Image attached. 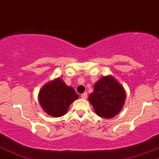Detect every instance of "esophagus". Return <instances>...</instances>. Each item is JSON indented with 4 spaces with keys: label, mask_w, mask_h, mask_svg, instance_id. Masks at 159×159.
<instances>
[{
    "label": "esophagus",
    "mask_w": 159,
    "mask_h": 159,
    "mask_svg": "<svg viewBox=\"0 0 159 159\" xmlns=\"http://www.w3.org/2000/svg\"><path fill=\"white\" fill-rule=\"evenodd\" d=\"M81 98H83V99H86L87 97H88V96H87V93H82L81 95Z\"/></svg>",
    "instance_id": "1"
}]
</instances>
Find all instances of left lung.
I'll return each mask as SVG.
<instances>
[{"instance_id": "1", "label": "left lung", "mask_w": 159, "mask_h": 159, "mask_svg": "<svg viewBox=\"0 0 159 159\" xmlns=\"http://www.w3.org/2000/svg\"><path fill=\"white\" fill-rule=\"evenodd\" d=\"M125 97L122 85L113 77L107 76L96 83L89 101L97 116L108 119L115 116L122 109Z\"/></svg>"}]
</instances>
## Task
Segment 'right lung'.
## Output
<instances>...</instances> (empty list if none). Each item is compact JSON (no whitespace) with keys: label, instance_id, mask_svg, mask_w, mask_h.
I'll list each match as a JSON object with an SVG mask.
<instances>
[{"label":"right lung","instance_id":"obj_1","mask_svg":"<svg viewBox=\"0 0 159 159\" xmlns=\"http://www.w3.org/2000/svg\"><path fill=\"white\" fill-rule=\"evenodd\" d=\"M78 98V95L74 89L67 86L61 78L46 84L39 95V101L43 109L54 117L65 115L71 103Z\"/></svg>","mask_w":159,"mask_h":159}]
</instances>
